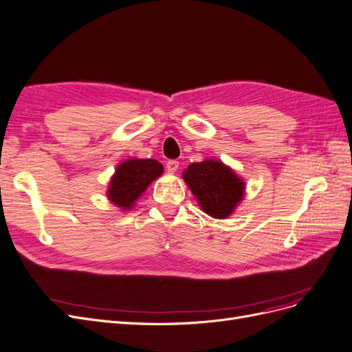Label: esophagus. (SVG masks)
<instances>
[{"mask_svg": "<svg viewBox=\"0 0 352 352\" xmlns=\"http://www.w3.org/2000/svg\"><path fill=\"white\" fill-rule=\"evenodd\" d=\"M166 168H167V172H170V173H175L177 168H179V162L177 160H168L167 163H166Z\"/></svg>", "mask_w": 352, "mask_h": 352, "instance_id": "obj_1", "label": "esophagus"}]
</instances>
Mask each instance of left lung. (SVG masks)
<instances>
[{
  "instance_id": "obj_1",
  "label": "left lung",
  "mask_w": 352,
  "mask_h": 352,
  "mask_svg": "<svg viewBox=\"0 0 352 352\" xmlns=\"http://www.w3.org/2000/svg\"><path fill=\"white\" fill-rule=\"evenodd\" d=\"M184 179L201 208L215 218H226L232 214L245 193L243 182L232 168L217 160L189 164Z\"/></svg>"
}]
</instances>
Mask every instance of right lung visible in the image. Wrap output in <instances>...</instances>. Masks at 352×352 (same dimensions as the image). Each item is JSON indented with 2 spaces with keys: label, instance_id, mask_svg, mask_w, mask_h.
Segmentation results:
<instances>
[{
  "label": "right lung",
  "instance_id": "1",
  "mask_svg": "<svg viewBox=\"0 0 352 352\" xmlns=\"http://www.w3.org/2000/svg\"><path fill=\"white\" fill-rule=\"evenodd\" d=\"M163 173V166L151 159H132L116 167L107 197L118 207L129 210L154 179Z\"/></svg>",
  "mask_w": 352,
  "mask_h": 352
}]
</instances>
